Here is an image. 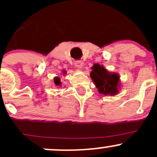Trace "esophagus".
I'll use <instances>...</instances> for the list:
<instances>
[{"label": "esophagus", "instance_id": "obj_1", "mask_svg": "<svg viewBox=\"0 0 157 157\" xmlns=\"http://www.w3.org/2000/svg\"><path fill=\"white\" fill-rule=\"evenodd\" d=\"M75 66L78 69H83L84 67V63L82 61H78L75 63Z\"/></svg>", "mask_w": 157, "mask_h": 157}]
</instances>
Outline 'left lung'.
<instances>
[{"mask_svg": "<svg viewBox=\"0 0 157 157\" xmlns=\"http://www.w3.org/2000/svg\"><path fill=\"white\" fill-rule=\"evenodd\" d=\"M90 77L99 93L115 96L121 89L120 77L117 73L109 72L102 65L95 64L92 67Z\"/></svg>", "mask_w": 157, "mask_h": 157, "instance_id": "8db88e82", "label": "left lung"}]
</instances>
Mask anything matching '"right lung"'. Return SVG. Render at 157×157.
Here are the masks:
<instances>
[{
  "instance_id": "1",
  "label": "right lung",
  "mask_w": 157,
  "mask_h": 157,
  "mask_svg": "<svg viewBox=\"0 0 157 157\" xmlns=\"http://www.w3.org/2000/svg\"><path fill=\"white\" fill-rule=\"evenodd\" d=\"M66 71H63V74H65ZM54 83H55V85L57 86H61V79L60 77H55L54 78Z\"/></svg>"
}]
</instances>
